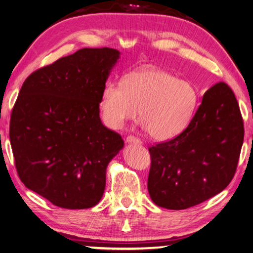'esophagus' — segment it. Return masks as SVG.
Returning a JSON list of instances; mask_svg holds the SVG:
<instances>
[{
  "instance_id": "34e87169",
  "label": "esophagus",
  "mask_w": 253,
  "mask_h": 253,
  "mask_svg": "<svg viewBox=\"0 0 253 253\" xmlns=\"http://www.w3.org/2000/svg\"><path fill=\"white\" fill-rule=\"evenodd\" d=\"M126 142L127 143H135V144H138L141 145L142 144V141L137 137H135L134 135H128V136L126 137Z\"/></svg>"
}]
</instances>
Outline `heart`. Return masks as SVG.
Segmentation results:
<instances>
[{
    "mask_svg": "<svg viewBox=\"0 0 253 253\" xmlns=\"http://www.w3.org/2000/svg\"><path fill=\"white\" fill-rule=\"evenodd\" d=\"M198 104L199 90L191 82L163 69L144 67L125 75L123 82L105 83L100 110L111 128H120L139 110V122L150 136L165 141L185 129Z\"/></svg>",
    "mask_w": 253,
    "mask_h": 253,
    "instance_id": "heart-1",
    "label": "heart"
}]
</instances>
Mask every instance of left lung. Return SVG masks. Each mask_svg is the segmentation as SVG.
Returning <instances> with one entry per match:
<instances>
[{
  "instance_id": "obj_1",
  "label": "left lung",
  "mask_w": 253,
  "mask_h": 253,
  "mask_svg": "<svg viewBox=\"0 0 253 253\" xmlns=\"http://www.w3.org/2000/svg\"><path fill=\"white\" fill-rule=\"evenodd\" d=\"M244 127L232 88L219 82L203 94L188 126L149 148L148 190L166 209L197 206L225 190L235 175Z\"/></svg>"
}]
</instances>
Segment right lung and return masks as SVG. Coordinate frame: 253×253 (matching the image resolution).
<instances>
[{
	"label": "right lung",
	"mask_w": 253,
	"mask_h": 253,
	"mask_svg": "<svg viewBox=\"0 0 253 253\" xmlns=\"http://www.w3.org/2000/svg\"><path fill=\"white\" fill-rule=\"evenodd\" d=\"M115 48H82L26 78L10 119V143L25 186L65 209L100 202L105 170L124 141L100 119Z\"/></svg>",
	"instance_id": "add662e5"
}]
</instances>
